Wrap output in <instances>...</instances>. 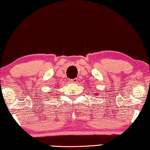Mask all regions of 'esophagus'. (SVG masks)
Wrapping results in <instances>:
<instances>
[{"instance_id":"esophagus-1","label":"esophagus","mask_w":150,"mask_h":150,"mask_svg":"<svg viewBox=\"0 0 150 150\" xmlns=\"http://www.w3.org/2000/svg\"><path fill=\"white\" fill-rule=\"evenodd\" d=\"M77 81H78L77 79H74L69 80V82H70V83H76Z\"/></svg>"}]
</instances>
